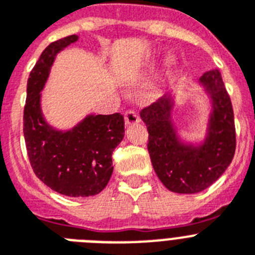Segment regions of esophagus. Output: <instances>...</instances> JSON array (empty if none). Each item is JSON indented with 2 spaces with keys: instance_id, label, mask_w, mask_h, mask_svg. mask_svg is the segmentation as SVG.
I'll use <instances>...</instances> for the list:
<instances>
[{
  "instance_id": "1",
  "label": "esophagus",
  "mask_w": 255,
  "mask_h": 255,
  "mask_svg": "<svg viewBox=\"0 0 255 255\" xmlns=\"http://www.w3.org/2000/svg\"><path fill=\"white\" fill-rule=\"evenodd\" d=\"M125 124L128 126H131V125H136V124H139V121H140V119H139L138 114L135 111H132V110H129V111L125 112Z\"/></svg>"
}]
</instances>
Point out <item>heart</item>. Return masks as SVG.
Instances as JSON below:
<instances>
[{
	"label": "heart",
	"mask_w": 255,
	"mask_h": 255,
	"mask_svg": "<svg viewBox=\"0 0 255 255\" xmlns=\"http://www.w3.org/2000/svg\"><path fill=\"white\" fill-rule=\"evenodd\" d=\"M167 64L168 65H173V64H175V60H173V58H168Z\"/></svg>",
	"instance_id": "1"
}]
</instances>
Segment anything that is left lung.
I'll list each match as a JSON object with an SVG mask.
<instances>
[{"label":"left lung","instance_id":"1","mask_svg":"<svg viewBox=\"0 0 255 255\" xmlns=\"http://www.w3.org/2000/svg\"><path fill=\"white\" fill-rule=\"evenodd\" d=\"M199 85L211 102L204 138L189 141L172 119L176 94L168 93L143 108L147 126L148 152L153 168L168 190L195 194L211 186L226 171L235 154L236 134L231 100L217 69L199 78Z\"/></svg>","mask_w":255,"mask_h":255}]
</instances>
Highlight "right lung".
I'll return each mask as SVG.
<instances>
[{
  "label": "right lung",
  "mask_w": 255,
  "mask_h": 255,
  "mask_svg": "<svg viewBox=\"0 0 255 255\" xmlns=\"http://www.w3.org/2000/svg\"><path fill=\"white\" fill-rule=\"evenodd\" d=\"M78 35L58 39L42 52L26 84L24 138L29 161L38 179L66 197H92L111 179L112 152L125 135L120 114H89L76 125L60 130L48 124L42 111V91L56 56Z\"/></svg>",
  "instance_id": "1"
}]
</instances>
